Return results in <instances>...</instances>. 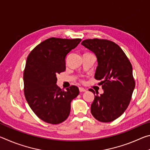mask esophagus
Wrapping results in <instances>:
<instances>
[{
  "label": "esophagus",
  "instance_id": "esophagus-1",
  "mask_svg": "<svg viewBox=\"0 0 150 150\" xmlns=\"http://www.w3.org/2000/svg\"><path fill=\"white\" fill-rule=\"evenodd\" d=\"M87 90L86 89V88H84L83 87H79V91L80 92H85V91H87Z\"/></svg>",
  "mask_w": 150,
  "mask_h": 150
}]
</instances>
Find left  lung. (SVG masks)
Returning <instances> with one entry per match:
<instances>
[{
    "instance_id": "obj_1",
    "label": "left lung",
    "mask_w": 150,
    "mask_h": 150,
    "mask_svg": "<svg viewBox=\"0 0 150 150\" xmlns=\"http://www.w3.org/2000/svg\"><path fill=\"white\" fill-rule=\"evenodd\" d=\"M81 45L96 55L98 66L95 78L104 91L95 95L91 112L96 120L110 122L120 116L130 104L135 88L132 67L122 50L115 42L106 40L88 39ZM90 91L95 95L93 89Z\"/></svg>"
}]
</instances>
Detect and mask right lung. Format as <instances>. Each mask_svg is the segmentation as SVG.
Listing matches in <instances>:
<instances>
[{
  "label": "right lung",
  "mask_w": 150,
  "mask_h": 150,
  "mask_svg": "<svg viewBox=\"0 0 150 150\" xmlns=\"http://www.w3.org/2000/svg\"><path fill=\"white\" fill-rule=\"evenodd\" d=\"M81 39L51 38L30 53L24 72V95L33 112L47 123L57 124L68 118L71 102L79 93L71 86L66 91L57 85V75L65 70L67 55Z\"/></svg>",
  "instance_id": "right-lung-1"
}]
</instances>
